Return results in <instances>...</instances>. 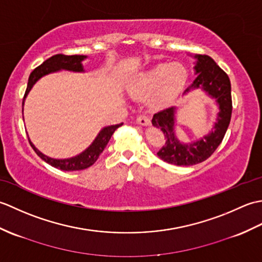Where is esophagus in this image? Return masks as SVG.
Masks as SVG:
<instances>
[{
	"instance_id": "esophagus-1",
	"label": "esophagus",
	"mask_w": 262,
	"mask_h": 262,
	"mask_svg": "<svg viewBox=\"0 0 262 262\" xmlns=\"http://www.w3.org/2000/svg\"><path fill=\"white\" fill-rule=\"evenodd\" d=\"M136 122L137 124H140V125H143V126H148V125H151V120H149V118L147 116H145V115H140L136 118Z\"/></svg>"
}]
</instances>
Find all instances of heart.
<instances>
[{
  "instance_id": "1",
  "label": "heart",
  "mask_w": 262,
  "mask_h": 262,
  "mask_svg": "<svg viewBox=\"0 0 262 262\" xmlns=\"http://www.w3.org/2000/svg\"><path fill=\"white\" fill-rule=\"evenodd\" d=\"M187 76V70L180 63L159 64L134 77L128 84V92L136 98L152 94L149 98L151 105L163 107L179 94Z\"/></svg>"
}]
</instances>
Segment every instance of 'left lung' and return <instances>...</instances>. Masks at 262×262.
Instances as JSON below:
<instances>
[{"instance_id":"left-lung-1","label":"left lung","mask_w":262,"mask_h":262,"mask_svg":"<svg viewBox=\"0 0 262 262\" xmlns=\"http://www.w3.org/2000/svg\"><path fill=\"white\" fill-rule=\"evenodd\" d=\"M194 58L197 59L193 68L197 77L186 89L185 94L194 89H203L216 100L220 111L214 129L208 135L189 144L180 143L174 134L176 107L163 109L153 116V126L162 130L165 138V144L158 152L159 158L174 165L189 166L207 160L223 141L231 121L232 97L229 76L207 55H194Z\"/></svg>"}]
</instances>
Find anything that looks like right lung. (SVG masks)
<instances>
[{
    "label": "right lung",
    "instance_id": "add662e5",
    "mask_svg": "<svg viewBox=\"0 0 262 262\" xmlns=\"http://www.w3.org/2000/svg\"><path fill=\"white\" fill-rule=\"evenodd\" d=\"M86 56L84 55H64V54H57L54 55V56L49 57L46 59L41 65H39L31 72L29 76V80H28V85L27 90L24 97V101H22V111H24V103L25 99L28 96V93L31 90L33 84L40 79V77L45 76L49 73H54V72H57L60 70H66V71H72V72H84L82 66V60H84ZM122 125H113V126H107L102 128L96 140L89 146L85 151H83L81 154L76 155L74 158L71 159H64V160H57V159H52L48 158L47 155L42 154L40 151H38L36 146L33 145L31 141L29 140V143L33 151L37 153V155L41 160L45 161L46 163L51 164L52 166L63 171H79V170H84L89 166H91L96 161L98 160L99 155L103 152L104 147L107 146L108 142L110 141L111 136L115 133L117 128Z\"/></svg>",
    "mask_w": 262,
    "mask_h": 262
}]
</instances>
